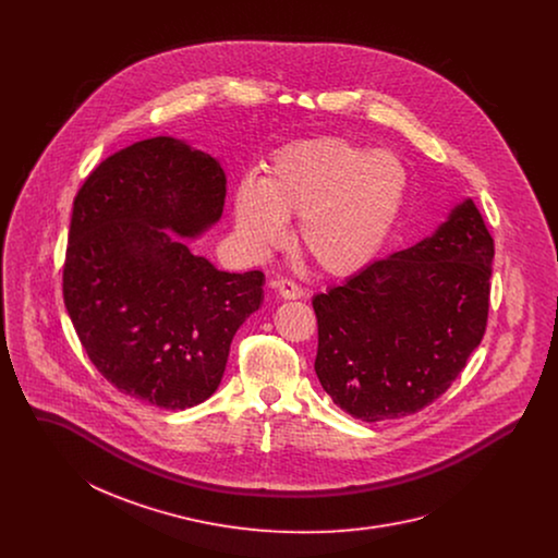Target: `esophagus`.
I'll return each instance as SVG.
<instances>
[{"label": "esophagus", "mask_w": 558, "mask_h": 558, "mask_svg": "<svg viewBox=\"0 0 558 558\" xmlns=\"http://www.w3.org/2000/svg\"><path fill=\"white\" fill-rule=\"evenodd\" d=\"M274 287H276V291H278V294H280L282 299H301V296H303V289H301L296 282L289 280V278L276 280Z\"/></svg>", "instance_id": "34e87169"}]
</instances>
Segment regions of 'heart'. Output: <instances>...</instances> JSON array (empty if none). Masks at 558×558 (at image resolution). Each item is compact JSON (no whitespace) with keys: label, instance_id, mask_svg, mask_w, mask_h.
<instances>
[{"label":"heart","instance_id":"obj_1","mask_svg":"<svg viewBox=\"0 0 558 558\" xmlns=\"http://www.w3.org/2000/svg\"><path fill=\"white\" fill-rule=\"evenodd\" d=\"M408 190L410 171L389 150L343 137L299 142L271 157L264 180L240 182L236 234L248 255L264 257L287 242L284 219L299 217V248L326 274H355L391 239Z\"/></svg>","mask_w":558,"mask_h":558}]
</instances>
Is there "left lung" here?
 Wrapping results in <instances>:
<instances>
[{
    "label": "left lung",
    "instance_id": "1",
    "mask_svg": "<svg viewBox=\"0 0 558 558\" xmlns=\"http://www.w3.org/2000/svg\"><path fill=\"white\" fill-rule=\"evenodd\" d=\"M492 262L494 239L464 201L430 239L316 294L324 391L364 423L441 398L485 335Z\"/></svg>",
    "mask_w": 558,
    "mask_h": 558
}]
</instances>
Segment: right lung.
Masks as SVG:
<instances>
[{
    "label": "right lung",
    "mask_w": 558,
    "mask_h": 558,
    "mask_svg": "<svg viewBox=\"0 0 558 558\" xmlns=\"http://www.w3.org/2000/svg\"><path fill=\"white\" fill-rule=\"evenodd\" d=\"M223 203L219 162L165 135L110 155L80 187L62 296L87 357L121 393L186 410L219 387L266 278L219 271L168 230L196 236Z\"/></svg>",
    "instance_id": "add662e5"
}]
</instances>
